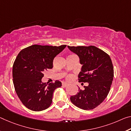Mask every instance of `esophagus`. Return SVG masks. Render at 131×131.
Here are the masks:
<instances>
[{
	"mask_svg": "<svg viewBox=\"0 0 131 131\" xmlns=\"http://www.w3.org/2000/svg\"><path fill=\"white\" fill-rule=\"evenodd\" d=\"M68 85V83H65V82L62 83V86H63V87H66Z\"/></svg>",
	"mask_w": 131,
	"mask_h": 131,
	"instance_id": "1",
	"label": "esophagus"
}]
</instances>
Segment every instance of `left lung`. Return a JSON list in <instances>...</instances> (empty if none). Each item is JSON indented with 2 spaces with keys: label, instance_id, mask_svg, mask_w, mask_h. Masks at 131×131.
I'll list each match as a JSON object with an SVG mask.
<instances>
[{
  "label": "left lung",
  "instance_id": "1",
  "mask_svg": "<svg viewBox=\"0 0 131 131\" xmlns=\"http://www.w3.org/2000/svg\"><path fill=\"white\" fill-rule=\"evenodd\" d=\"M68 48L78 56L82 65L79 82L88 83L84 90L70 97L71 102L83 110H92L103 102L110 90L114 68L110 56L94 46Z\"/></svg>",
  "mask_w": 131,
  "mask_h": 131
}]
</instances>
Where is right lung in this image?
Listing matches in <instances>:
<instances>
[{"label": "right lung", "mask_w": 131, "mask_h": 131, "mask_svg": "<svg viewBox=\"0 0 131 131\" xmlns=\"http://www.w3.org/2000/svg\"><path fill=\"white\" fill-rule=\"evenodd\" d=\"M66 47L33 45L21 51L13 66L16 92L27 108L41 111L50 106L53 93L62 86L59 81L48 84L42 82L43 72L53 67L55 57Z\"/></svg>", "instance_id": "right-lung-1"}]
</instances>
